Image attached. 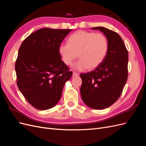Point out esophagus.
Returning <instances> with one entry per match:
<instances>
[{
	"label": "esophagus",
	"mask_w": 146,
	"mask_h": 146,
	"mask_svg": "<svg viewBox=\"0 0 146 146\" xmlns=\"http://www.w3.org/2000/svg\"><path fill=\"white\" fill-rule=\"evenodd\" d=\"M72 76H79V74L78 73H77V72H73V73H72Z\"/></svg>",
	"instance_id": "esophagus-1"
}]
</instances>
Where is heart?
<instances>
[{"instance_id": "1", "label": "heart", "mask_w": 146, "mask_h": 146, "mask_svg": "<svg viewBox=\"0 0 146 146\" xmlns=\"http://www.w3.org/2000/svg\"><path fill=\"white\" fill-rule=\"evenodd\" d=\"M108 42L103 34L78 31L70 36L69 44H61L58 53L61 60L70 65L77 57L80 58L74 69L84 70L96 69L102 63L107 55Z\"/></svg>"}]
</instances>
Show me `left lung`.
<instances>
[{
    "mask_svg": "<svg viewBox=\"0 0 146 146\" xmlns=\"http://www.w3.org/2000/svg\"><path fill=\"white\" fill-rule=\"evenodd\" d=\"M99 30L107 38L108 50L99 67L80 74L82 99L88 107L95 110L109 107L119 99L127 80L129 55L122 39L114 31L104 27Z\"/></svg>",
    "mask_w": 146,
    "mask_h": 146,
    "instance_id": "left-lung-1",
    "label": "left lung"
}]
</instances>
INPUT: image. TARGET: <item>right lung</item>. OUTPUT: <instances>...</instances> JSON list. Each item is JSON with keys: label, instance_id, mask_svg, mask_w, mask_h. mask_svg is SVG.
I'll return each mask as SVG.
<instances>
[{"label": "right lung", "instance_id": "obj_1", "mask_svg": "<svg viewBox=\"0 0 146 146\" xmlns=\"http://www.w3.org/2000/svg\"><path fill=\"white\" fill-rule=\"evenodd\" d=\"M71 30L41 29L20 46L15 63L17 85L35 108L45 110L55 106L72 76L58 53L59 46Z\"/></svg>", "mask_w": 146, "mask_h": 146}]
</instances>
